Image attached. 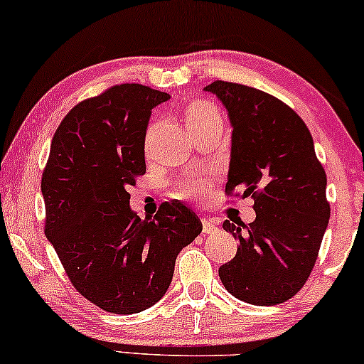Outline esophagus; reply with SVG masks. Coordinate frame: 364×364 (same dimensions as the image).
Returning <instances> with one entry per match:
<instances>
[{
  "label": "esophagus",
  "mask_w": 364,
  "mask_h": 364,
  "mask_svg": "<svg viewBox=\"0 0 364 364\" xmlns=\"http://www.w3.org/2000/svg\"><path fill=\"white\" fill-rule=\"evenodd\" d=\"M202 232L214 234V232H217V225L209 219H202Z\"/></svg>",
  "instance_id": "34e87169"
}]
</instances>
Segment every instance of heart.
Returning <instances> with one entry per match:
<instances>
[{"label":"heart","instance_id":"obj_1","mask_svg":"<svg viewBox=\"0 0 364 364\" xmlns=\"http://www.w3.org/2000/svg\"><path fill=\"white\" fill-rule=\"evenodd\" d=\"M183 122H186L188 134L192 136L209 129H223L224 124L223 113H220L219 108H217L214 103L204 100L193 102L191 105L186 107V110H183ZM160 125H162V122L154 120L152 124L147 127V130H145L144 150L147 157L152 155L154 141L155 136H157ZM171 193L173 197H178V199L200 202L209 197L210 182L207 181L205 177L199 176V173H187V176L177 178V181L172 183Z\"/></svg>","mask_w":364,"mask_h":364}]
</instances>
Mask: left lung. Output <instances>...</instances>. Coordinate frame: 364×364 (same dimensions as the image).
Segmentation results:
<instances>
[{
    "instance_id": "8db88e82",
    "label": "left lung",
    "mask_w": 364,
    "mask_h": 364,
    "mask_svg": "<svg viewBox=\"0 0 364 364\" xmlns=\"http://www.w3.org/2000/svg\"><path fill=\"white\" fill-rule=\"evenodd\" d=\"M205 90L224 103L234 129L225 193L242 191L256 210L251 224H223L239 247L219 277L244 303L281 304L306 284L318 259L331 215L326 172L308 127L279 98L223 80Z\"/></svg>"
}]
</instances>
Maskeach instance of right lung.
Instances as JSON below:
<instances>
[{
  "label": "right lung",
  "instance_id": "obj_1",
  "mask_svg": "<svg viewBox=\"0 0 364 364\" xmlns=\"http://www.w3.org/2000/svg\"><path fill=\"white\" fill-rule=\"evenodd\" d=\"M168 98L145 85H113L75 105L51 140L41 176L45 234L75 289L107 313L157 303L177 254L202 232L196 212L177 200L145 219L130 209L150 113Z\"/></svg>",
  "mask_w": 364,
  "mask_h": 364
}]
</instances>
